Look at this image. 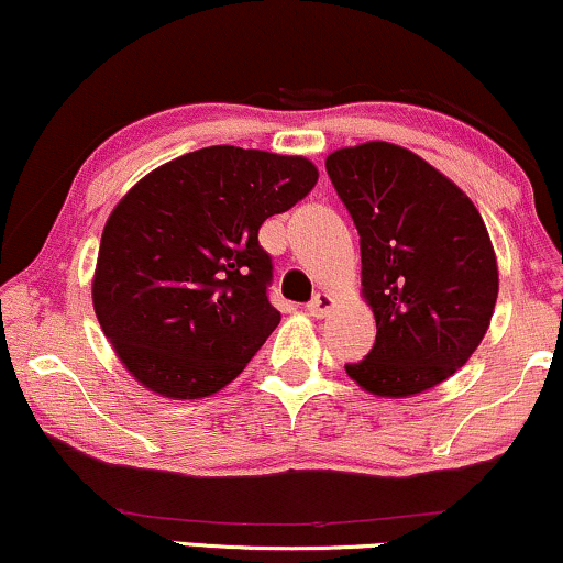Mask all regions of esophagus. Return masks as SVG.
<instances>
[{
  "instance_id": "1",
  "label": "esophagus",
  "mask_w": 563,
  "mask_h": 563,
  "mask_svg": "<svg viewBox=\"0 0 563 563\" xmlns=\"http://www.w3.org/2000/svg\"><path fill=\"white\" fill-rule=\"evenodd\" d=\"M331 308H334V300H331V295H325V292H318L313 300L308 302V313L316 316V318L325 316Z\"/></svg>"
}]
</instances>
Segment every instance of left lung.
I'll list each match as a JSON object with an SVG mask.
<instances>
[{
	"mask_svg": "<svg viewBox=\"0 0 563 563\" xmlns=\"http://www.w3.org/2000/svg\"><path fill=\"white\" fill-rule=\"evenodd\" d=\"M360 234L376 344L344 371L378 397H409L454 376L488 331L498 297L481 213L412 151L376 141L325 158Z\"/></svg>",
	"mask_w": 563,
	"mask_h": 563,
	"instance_id": "obj_1",
	"label": "left lung"
}]
</instances>
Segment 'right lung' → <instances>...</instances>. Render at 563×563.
<instances>
[{"instance_id": "add662e5", "label": "right lung", "mask_w": 563, "mask_h": 563, "mask_svg": "<svg viewBox=\"0 0 563 563\" xmlns=\"http://www.w3.org/2000/svg\"><path fill=\"white\" fill-rule=\"evenodd\" d=\"M318 183L302 156L211 145L145 175L101 234L93 308L145 388L217 394L282 321L258 229Z\"/></svg>"}]
</instances>
